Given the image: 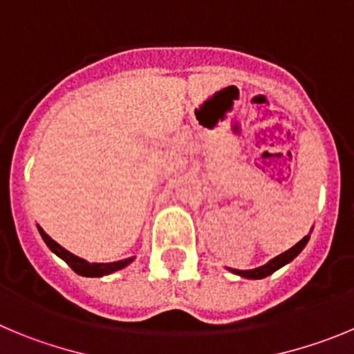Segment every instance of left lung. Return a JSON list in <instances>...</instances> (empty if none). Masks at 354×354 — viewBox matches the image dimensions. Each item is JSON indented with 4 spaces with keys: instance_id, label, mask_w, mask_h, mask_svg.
Wrapping results in <instances>:
<instances>
[{
    "instance_id": "left-lung-1",
    "label": "left lung",
    "mask_w": 354,
    "mask_h": 354,
    "mask_svg": "<svg viewBox=\"0 0 354 354\" xmlns=\"http://www.w3.org/2000/svg\"><path fill=\"white\" fill-rule=\"evenodd\" d=\"M308 238H310V236H305L304 240L298 241L295 247H291L289 250H286L284 254H280V256L273 257L270 263H266L264 266H259V268H256V270H232V268H229V270H231L232 273H236V275L245 277V279H264V277L272 275L273 272H277L279 268H282L284 264L291 263V261L295 259V257L298 256L301 250H304V247L307 245Z\"/></svg>"
}]
</instances>
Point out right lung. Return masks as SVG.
<instances>
[{
    "label": "right lung",
    "instance_id": "obj_1",
    "mask_svg": "<svg viewBox=\"0 0 354 354\" xmlns=\"http://www.w3.org/2000/svg\"><path fill=\"white\" fill-rule=\"evenodd\" d=\"M38 231H40V234H42V238H44V241L47 243V247H49L50 250L56 254V256L62 257V259L65 261V263L68 264L70 268L74 270L75 273H79V275H82V277L107 275V273H113V272H116V270L125 268L127 264H130L133 261V257H130V259L118 261V263H88V261L81 259V257L74 256V254H70L68 250H65V248H63L59 243H56V241H54L53 238L47 234V232H44L42 227H38Z\"/></svg>",
    "mask_w": 354,
    "mask_h": 354
}]
</instances>
